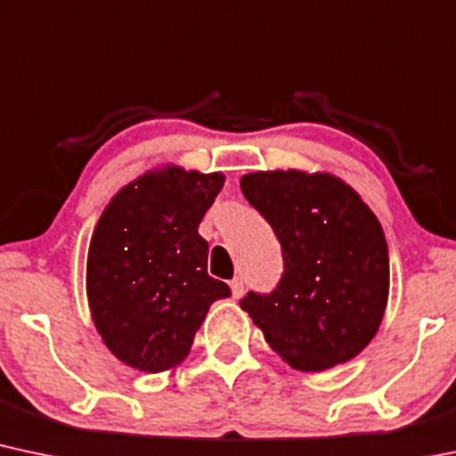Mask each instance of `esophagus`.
Instances as JSON below:
<instances>
[{
    "mask_svg": "<svg viewBox=\"0 0 456 456\" xmlns=\"http://www.w3.org/2000/svg\"><path fill=\"white\" fill-rule=\"evenodd\" d=\"M232 294H233V298H242V294H244V281L240 277H236L232 281Z\"/></svg>",
    "mask_w": 456,
    "mask_h": 456,
    "instance_id": "1",
    "label": "esophagus"
}]
</instances>
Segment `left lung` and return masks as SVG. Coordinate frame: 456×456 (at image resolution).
Masks as SVG:
<instances>
[{
  "label": "left lung",
  "mask_w": 456,
  "mask_h": 456,
  "mask_svg": "<svg viewBox=\"0 0 456 456\" xmlns=\"http://www.w3.org/2000/svg\"><path fill=\"white\" fill-rule=\"evenodd\" d=\"M240 188L281 244L277 288L240 301L270 348L303 372L362 353L379 331L389 292L387 242L377 216L327 173H251Z\"/></svg>",
  "instance_id": "8db88e82"
}]
</instances>
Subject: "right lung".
Listing matches in <instances>:
<instances>
[{
  "label": "right lung",
  "instance_id": "obj_1",
  "mask_svg": "<svg viewBox=\"0 0 456 456\" xmlns=\"http://www.w3.org/2000/svg\"><path fill=\"white\" fill-rule=\"evenodd\" d=\"M223 183L220 173L168 167L138 177L103 209L88 248V303L106 346L127 366H177L209 305L232 297L208 274L199 236Z\"/></svg>",
  "mask_w": 456,
  "mask_h": 456
}]
</instances>
